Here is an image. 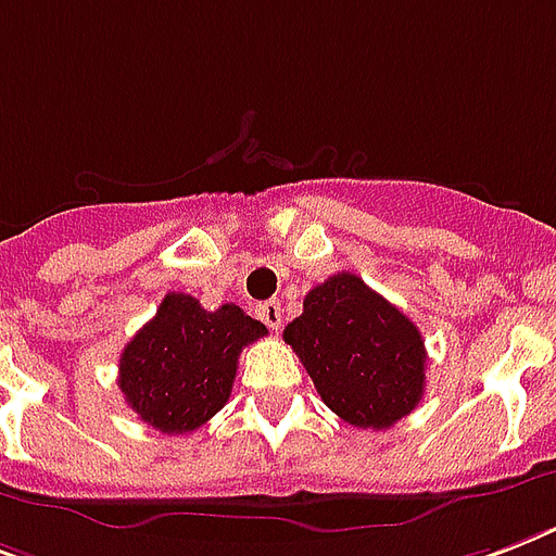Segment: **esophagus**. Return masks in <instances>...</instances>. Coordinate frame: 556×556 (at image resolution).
I'll list each match as a JSON object with an SVG mask.
<instances>
[{"mask_svg": "<svg viewBox=\"0 0 556 556\" xmlns=\"http://www.w3.org/2000/svg\"><path fill=\"white\" fill-rule=\"evenodd\" d=\"M256 315H260L262 324L270 326V329H279V326H282V308H279V300H265V303H260Z\"/></svg>", "mask_w": 556, "mask_h": 556, "instance_id": "obj_1", "label": "esophagus"}]
</instances>
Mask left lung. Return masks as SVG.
Instances as JSON below:
<instances>
[{"label":"left lung","instance_id":"8db88e82","mask_svg":"<svg viewBox=\"0 0 556 556\" xmlns=\"http://www.w3.org/2000/svg\"><path fill=\"white\" fill-rule=\"evenodd\" d=\"M326 408L358 429H391L426 388V344L400 308L350 270L315 286L286 326Z\"/></svg>","mask_w":556,"mask_h":556}]
</instances>
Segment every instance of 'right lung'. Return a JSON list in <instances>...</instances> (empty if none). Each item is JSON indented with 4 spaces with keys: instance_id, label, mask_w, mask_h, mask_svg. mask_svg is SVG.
I'll return each mask as SVG.
<instances>
[{
    "instance_id": "add662e5",
    "label": "right lung",
    "mask_w": 556,
    "mask_h": 556,
    "mask_svg": "<svg viewBox=\"0 0 556 556\" xmlns=\"http://www.w3.org/2000/svg\"><path fill=\"white\" fill-rule=\"evenodd\" d=\"M265 334V324L236 303L206 312L194 296L172 291L122 350L118 388L142 422L189 434L227 405L239 353Z\"/></svg>"
}]
</instances>
